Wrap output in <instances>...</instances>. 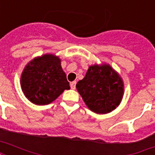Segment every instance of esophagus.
<instances>
[{
  "label": "esophagus",
  "instance_id": "1",
  "mask_svg": "<svg viewBox=\"0 0 155 155\" xmlns=\"http://www.w3.org/2000/svg\"><path fill=\"white\" fill-rule=\"evenodd\" d=\"M75 84H76V82H75V81H73V82L71 83V89H75Z\"/></svg>",
  "mask_w": 155,
  "mask_h": 155
}]
</instances>
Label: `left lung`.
Wrapping results in <instances>:
<instances>
[{
	"instance_id": "8db88e82",
	"label": "left lung",
	"mask_w": 155,
	"mask_h": 155,
	"mask_svg": "<svg viewBox=\"0 0 155 155\" xmlns=\"http://www.w3.org/2000/svg\"><path fill=\"white\" fill-rule=\"evenodd\" d=\"M76 88L87 108L98 114L114 110L124 95L122 79L105 63L90 66L84 78L76 84Z\"/></svg>"
}]
</instances>
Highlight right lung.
<instances>
[{"label": "right lung", "instance_id": "obj_1", "mask_svg": "<svg viewBox=\"0 0 155 155\" xmlns=\"http://www.w3.org/2000/svg\"><path fill=\"white\" fill-rule=\"evenodd\" d=\"M21 87L25 97L38 105L51 103L64 90L70 89L60 58L51 54L36 57L27 63L21 73Z\"/></svg>", "mask_w": 155, "mask_h": 155}]
</instances>
